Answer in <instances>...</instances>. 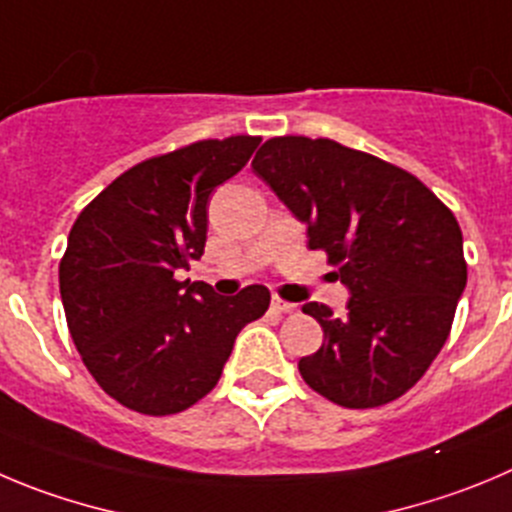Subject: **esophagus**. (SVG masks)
Returning a JSON list of instances; mask_svg holds the SVG:
<instances>
[{"label":"esophagus","instance_id":"34e87169","mask_svg":"<svg viewBox=\"0 0 512 512\" xmlns=\"http://www.w3.org/2000/svg\"><path fill=\"white\" fill-rule=\"evenodd\" d=\"M272 310H275V313L290 315V313H295V310H298V305L288 303V300H283V298H278V295H275V298H272Z\"/></svg>","mask_w":512,"mask_h":512}]
</instances>
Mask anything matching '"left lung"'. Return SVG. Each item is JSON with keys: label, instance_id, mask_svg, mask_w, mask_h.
I'll list each match as a JSON object with an SVG mask.
<instances>
[{"label": "left lung", "instance_id": "8db88e82", "mask_svg": "<svg viewBox=\"0 0 512 512\" xmlns=\"http://www.w3.org/2000/svg\"><path fill=\"white\" fill-rule=\"evenodd\" d=\"M252 169L351 290L343 318L303 305L323 328V346L298 361L303 381L346 409L399 399L442 351L467 285L452 209L409 171L331 138L275 136Z\"/></svg>", "mask_w": 512, "mask_h": 512}]
</instances>
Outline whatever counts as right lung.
<instances>
[{
    "label": "right lung",
    "mask_w": 512,
    "mask_h": 512,
    "mask_svg": "<svg viewBox=\"0 0 512 512\" xmlns=\"http://www.w3.org/2000/svg\"><path fill=\"white\" fill-rule=\"evenodd\" d=\"M260 136L204 138L123 171L78 214L60 260L68 331L108 396L148 417L194 407L217 386L234 338L265 315L270 290L222 298L176 280L204 255L214 186Z\"/></svg>",
    "instance_id": "add662e5"
}]
</instances>
